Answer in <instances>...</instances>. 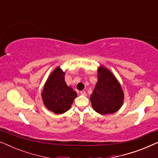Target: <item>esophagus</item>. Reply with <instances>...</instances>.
Segmentation results:
<instances>
[{
    "mask_svg": "<svg viewBox=\"0 0 158 158\" xmlns=\"http://www.w3.org/2000/svg\"><path fill=\"white\" fill-rule=\"evenodd\" d=\"M80 94H81V95H83V96H86V92L85 90H81Z\"/></svg>",
    "mask_w": 158,
    "mask_h": 158,
    "instance_id": "obj_1",
    "label": "esophagus"
}]
</instances>
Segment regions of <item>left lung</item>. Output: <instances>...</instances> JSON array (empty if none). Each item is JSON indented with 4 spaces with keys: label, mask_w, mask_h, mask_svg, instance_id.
Here are the masks:
<instances>
[{
    "label": "left lung",
    "mask_w": 158,
    "mask_h": 158,
    "mask_svg": "<svg viewBox=\"0 0 158 158\" xmlns=\"http://www.w3.org/2000/svg\"><path fill=\"white\" fill-rule=\"evenodd\" d=\"M124 94L113 74L103 67L98 68V82L90 96L93 108L101 114H114L122 106Z\"/></svg>",
    "instance_id": "1"
}]
</instances>
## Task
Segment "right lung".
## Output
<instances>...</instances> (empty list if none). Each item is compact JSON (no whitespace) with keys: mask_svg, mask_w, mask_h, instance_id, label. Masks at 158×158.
Here are the masks:
<instances>
[{"mask_svg":"<svg viewBox=\"0 0 158 158\" xmlns=\"http://www.w3.org/2000/svg\"><path fill=\"white\" fill-rule=\"evenodd\" d=\"M64 77V73L61 69L56 68L47 80L42 94L45 106L57 114L68 111L77 97L76 92L67 85Z\"/></svg>","mask_w":158,"mask_h":158,"instance_id":"obj_1","label":"right lung"}]
</instances>
